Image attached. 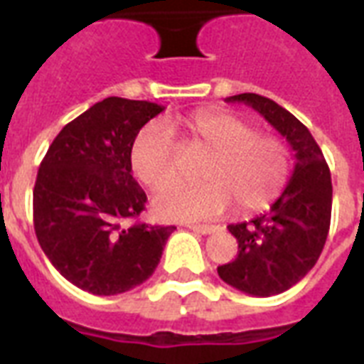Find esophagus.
Segmentation results:
<instances>
[{
    "label": "esophagus",
    "mask_w": 364,
    "mask_h": 364,
    "mask_svg": "<svg viewBox=\"0 0 364 364\" xmlns=\"http://www.w3.org/2000/svg\"><path fill=\"white\" fill-rule=\"evenodd\" d=\"M193 232L198 234H213L219 230V227H213V225H193V227H188Z\"/></svg>",
    "instance_id": "34e87169"
}]
</instances>
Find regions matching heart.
<instances>
[{
	"instance_id": "1",
	"label": "heart",
	"mask_w": 364,
	"mask_h": 364,
	"mask_svg": "<svg viewBox=\"0 0 364 364\" xmlns=\"http://www.w3.org/2000/svg\"><path fill=\"white\" fill-rule=\"evenodd\" d=\"M194 141L210 151L200 177L202 185L173 183L154 194L153 210L162 219L194 221L225 213L232 204L242 213L266 210L287 185L289 151L274 136L230 111H198L185 121ZM134 176L159 188L177 176V145L170 130L149 122L130 147Z\"/></svg>"
}]
</instances>
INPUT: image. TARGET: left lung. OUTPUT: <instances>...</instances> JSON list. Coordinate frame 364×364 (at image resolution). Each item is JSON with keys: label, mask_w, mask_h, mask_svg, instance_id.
Here are the masks:
<instances>
[{"label": "left lung", "mask_w": 364, "mask_h": 364, "mask_svg": "<svg viewBox=\"0 0 364 364\" xmlns=\"http://www.w3.org/2000/svg\"><path fill=\"white\" fill-rule=\"evenodd\" d=\"M242 102L264 117L294 151V170L282 196L264 215L228 225L238 255L217 268L223 282L253 296H274L299 283L319 259L333 210V183L321 149L310 130L274 100L245 92Z\"/></svg>", "instance_id": "1"}]
</instances>
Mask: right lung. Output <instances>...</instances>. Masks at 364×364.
Returning <instances> with one entry per match:
<instances>
[{"label":"right lung","mask_w":364,"mask_h":364,"mask_svg":"<svg viewBox=\"0 0 364 364\" xmlns=\"http://www.w3.org/2000/svg\"><path fill=\"white\" fill-rule=\"evenodd\" d=\"M164 107L105 98L65 124L33 187V228L62 276L100 296L126 293L153 276L176 227L137 223L147 196L132 177L134 137Z\"/></svg>","instance_id":"1"}]
</instances>
